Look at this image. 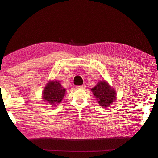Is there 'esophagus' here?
<instances>
[{"instance_id":"esophagus-1","label":"esophagus","mask_w":158,"mask_h":158,"mask_svg":"<svg viewBox=\"0 0 158 158\" xmlns=\"http://www.w3.org/2000/svg\"><path fill=\"white\" fill-rule=\"evenodd\" d=\"M77 89H83L85 88V85H78V86L76 87Z\"/></svg>"}]
</instances>
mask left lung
I'll list each match as a JSON object with an SVG mask.
<instances>
[{
	"label": "left lung",
	"instance_id": "1",
	"mask_svg": "<svg viewBox=\"0 0 158 158\" xmlns=\"http://www.w3.org/2000/svg\"><path fill=\"white\" fill-rule=\"evenodd\" d=\"M91 90L98 100L99 106L103 107H109L117 98L115 91L109 86L107 82L105 80L100 81Z\"/></svg>",
	"mask_w": 158,
	"mask_h": 158
}]
</instances>
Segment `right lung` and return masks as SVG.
I'll use <instances>...</instances> for the list:
<instances>
[{
  "mask_svg": "<svg viewBox=\"0 0 158 158\" xmlns=\"http://www.w3.org/2000/svg\"><path fill=\"white\" fill-rule=\"evenodd\" d=\"M66 92L59 81H50L47 83L43 92V99L49 103L51 106H55L60 103Z\"/></svg>",
  "mask_w": 158,
  "mask_h": 158,
  "instance_id": "add662e5",
  "label": "right lung"
}]
</instances>
